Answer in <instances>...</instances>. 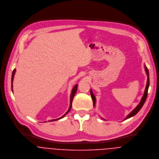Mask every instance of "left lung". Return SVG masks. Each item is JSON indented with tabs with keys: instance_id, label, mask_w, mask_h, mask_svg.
Masks as SVG:
<instances>
[{
	"instance_id": "obj_1",
	"label": "left lung",
	"mask_w": 159,
	"mask_h": 159,
	"mask_svg": "<svg viewBox=\"0 0 159 159\" xmlns=\"http://www.w3.org/2000/svg\"><path fill=\"white\" fill-rule=\"evenodd\" d=\"M144 68H145V71H146V74H147V76H148V81H147V84H146V89H145V91H144V95H143V96L142 97V98H141V100L139 103L137 105V107H136V108L125 117V119L124 120H126V119H129V118H130V117H131L135 116V115L141 110V108L143 107V105H144V102H145V101H146V100L147 95H148V88H149V71H148V69L146 67V66H144ZM90 92H91L92 99V100H93V106H95V102H96L95 97L94 95L93 94L92 91L91 89Z\"/></svg>"
}]
</instances>
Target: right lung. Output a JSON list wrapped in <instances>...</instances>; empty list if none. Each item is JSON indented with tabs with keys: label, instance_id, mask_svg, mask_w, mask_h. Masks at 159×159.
Segmentation results:
<instances>
[{
	"label": "right lung",
	"instance_id": "1",
	"mask_svg": "<svg viewBox=\"0 0 159 159\" xmlns=\"http://www.w3.org/2000/svg\"><path fill=\"white\" fill-rule=\"evenodd\" d=\"M15 72H16V69H14L13 71V73H12V76H11V89H12V92H13V78H14V75L15 74ZM77 88H78V84H76L74 88H73L72 91H71V95H70V107L68 108V111L66 113V114H64V115H63L62 117L58 118V119H52V120H50L49 122H51V121H54V120H59L62 117H64L68 113V112L70 111L71 110V103H72V102H73V97L76 92L77 91Z\"/></svg>",
	"mask_w": 159,
	"mask_h": 159
}]
</instances>
